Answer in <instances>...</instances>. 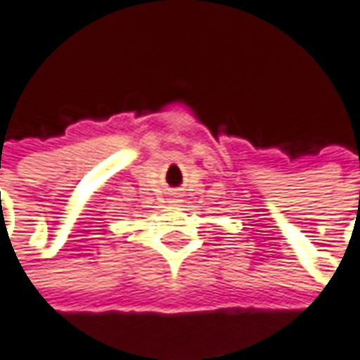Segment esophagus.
<instances>
[{
	"mask_svg": "<svg viewBox=\"0 0 360 360\" xmlns=\"http://www.w3.org/2000/svg\"><path fill=\"white\" fill-rule=\"evenodd\" d=\"M169 202H173V205H175V202H179V197H175V195H173V197L169 198Z\"/></svg>",
	"mask_w": 360,
	"mask_h": 360,
	"instance_id": "34e87169",
	"label": "esophagus"
}]
</instances>
